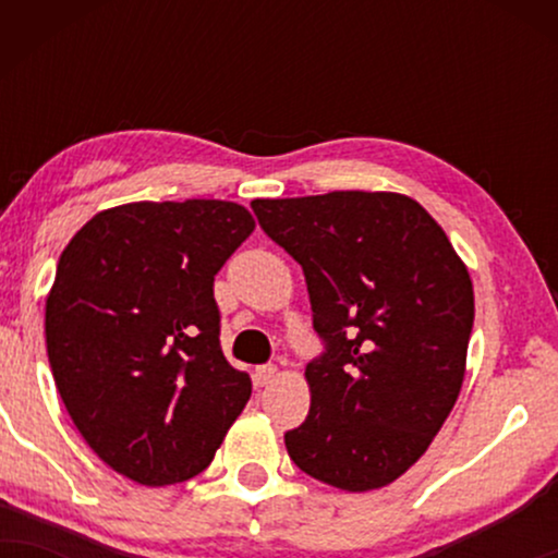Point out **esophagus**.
<instances>
[{
    "mask_svg": "<svg viewBox=\"0 0 558 558\" xmlns=\"http://www.w3.org/2000/svg\"><path fill=\"white\" fill-rule=\"evenodd\" d=\"M274 378H277V365H258V368L254 371V380H256V386H266V384H271Z\"/></svg>",
    "mask_w": 558,
    "mask_h": 558,
    "instance_id": "esophagus-1",
    "label": "esophagus"
}]
</instances>
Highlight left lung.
<instances>
[{
  "label": "left lung",
  "instance_id": "obj_1",
  "mask_svg": "<svg viewBox=\"0 0 558 558\" xmlns=\"http://www.w3.org/2000/svg\"><path fill=\"white\" fill-rule=\"evenodd\" d=\"M258 226L307 281L325 353L292 462L340 490H376L432 445L460 396L475 294L441 226L399 193L254 201Z\"/></svg>",
  "mask_w": 558,
  "mask_h": 558
}]
</instances>
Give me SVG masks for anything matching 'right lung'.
<instances>
[{"instance_id":"add662e5","label":"right lung","mask_w":558,"mask_h":558,"mask_svg":"<svg viewBox=\"0 0 558 558\" xmlns=\"http://www.w3.org/2000/svg\"><path fill=\"white\" fill-rule=\"evenodd\" d=\"M239 203L101 210L60 254L48 361L88 447L140 485L195 477L251 396L220 350L213 281L254 231Z\"/></svg>"}]
</instances>
